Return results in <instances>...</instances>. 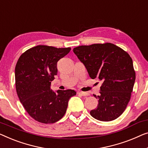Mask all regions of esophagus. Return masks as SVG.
<instances>
[{
	"instance_id": "obj_1",
	"label": "esophagus",
	"mask_w": 148,
	"mask_h": 148,
	"mask_svg": "<svg viewBox=\"0 0 148 148\" xmlns=\"http://www.w3.org/2000/svg\"><path fill=\"white\" fill-rule=\"evenodd\" d=\"M78 94H79V95L82 96H88V94L87 93V92H78Z\"/></svg>"
}]
</instances>
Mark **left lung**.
Listing matches in <instances>:
<instances>
[{
    "mask_svg": "<svg viewBox=\"0 0 148 148\" xmlns=\"http://www.w3.org/2000/svg\"><path fill=\"white\" fill-rule=\"evenodd\" d=\"M92 79L102 82L96 109L90 115L109 122L122 115L131 98L136 72L128 53L112 43L80 46L73 49Z\"/></svg>",
    "mask_w": 148,
    "mask_h": 148,
    "instance_id": "left-lung-1",
    "label": "left lung"
}]
</instances>
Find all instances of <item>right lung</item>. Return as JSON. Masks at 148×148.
Instances as JSON below:
<instances>
[{"label": "right lung", "mask_w": 148, "mask_h": 148, "mask_svg": "<svg viewBox=\"0 0 148 148\" xmlns=\"http://www.w3.org/2000/svg\"><path fill=\"white\" fill-rule=\"evenodd\" d=\"M71 48L38 45L21 54L15 67L17 95L27 113L37 122L53 123L66 112L68 102L76 92L72 90L50 89L58 73L57 62Z\"/></svg>", "instance_id": "add662e5"}]
</instances>
